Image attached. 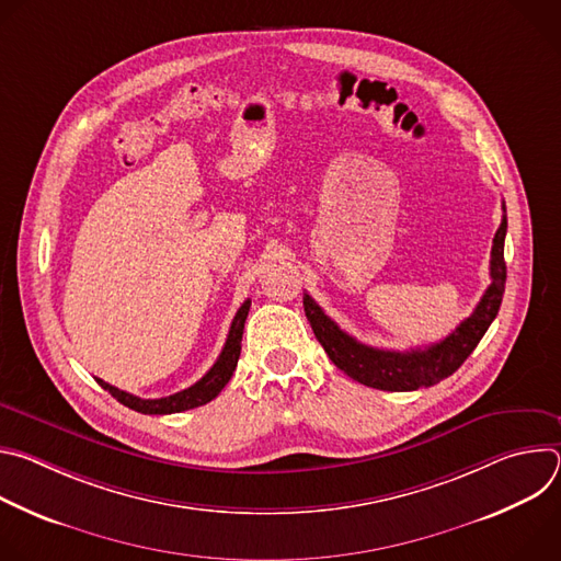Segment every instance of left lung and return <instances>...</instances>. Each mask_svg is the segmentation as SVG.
<instances>
[{
    "instance_id": "1",
    "label": "left lung",
    "mask_w": 561,
    "mask_h": 561,
    "mask_svg": "<svg viewBox=\"0 0 561 561\" xmlns=\"http://www.w3.org/2000/svg\"><path fill=\"white\" fill-rule=\"evenodd\" d=\"M502 224L493 239L491 251V286L486 288L484 297L479 299L470 317L448 333L442 342L413 348V351H383L373 348L348 333H344L333 319L314 304V299L306 293L304 295V310L310 322V329L317 342L324 346L331 362L344 370L355 381L379 388V390H417L428 388L453 375L466 357L474 351L479 340L484 337L497 310L502 306V295L506 286V262H504V239H506V204H502Z\"/></svg>"
}]
</instances>
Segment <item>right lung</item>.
<instances>
[{
	"instance_id": "1",
	"label": "right lung",
	"mask_w": 561,
	"mask_h": 561,
	"mask_svg": "<svg viewBox=\"0 0 561 561\" xmlns=\"http://www.w3.org/2000/svg\"><path fill=\"white\" fill-rule=\"evenodd\" d=\"M249 308H251V299H247L242 306H239V310H237V314L232 319V324H230L226 344H224L217 362L193 386H188V388H184V390H180L175 394H169V397H159V399L135 397V394H130L126 390H119V388L106 383L104 379H98L100 386L104 390H108L119 404H124V407H128V409H133L137 413H144V415H171V413H182V411L208 404L210 399H215L221 392V388L228 383V379L232 377V370L237 366L239 353H242V335H244V324H247V317H249Z\"/></svg>"
}]
</instances>
